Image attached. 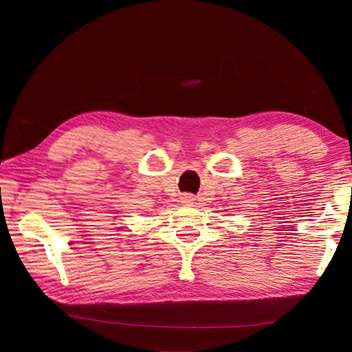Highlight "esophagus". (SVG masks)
<instances>
[{"mask_svg":"<svg viewBox=\"0 0 352 352\" xmlns=\"http://www.w3.org/2000/svg\"><path fill=\"white\" fill-rule=\"evenodd\" d=\"M193 197H183V203H186V204H192L193 203Z\"/></svg>","mask_w":352,"mask_h":352,"instance_id":"obj_1","label":"esophagus"}]
</instances>
